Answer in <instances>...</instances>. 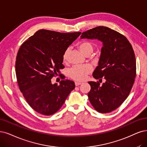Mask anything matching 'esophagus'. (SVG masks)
Listing matches in <instances>:
<instances>
[{"label": "esophagus", "instance_id": "obj_1", "mask_svg": "<svg viewBox=\"0 0 147 147\" xmlns=\"http://www.w3.org/2000/svg\"><path fill=\"white\" fill-rule=\"evenodd\" d=\"M81 84H82V82H75L76 86H78V85H80Z\"/></svg>", "mask_w": 147, "mask_h": 147}]
</instances>
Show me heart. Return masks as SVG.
Masks as SVG:
<instances>
[{"label": "heart", "instance_id": "obj_1", "mask_svg": "<svg viewBox=\"0 0 147 147\" xmlns=\"http://www.w3.org/2000/svg\"><path fill=\"white\" fill-rule=\"evenodd\" d=\"M79 50L85 56H89L93 51V46L91 43L84 42L80 43L78 45ZM69 49H67L63 54V62H66ZM92 71V68L89 65H76L71 68L69 71V76L74 80L78 81H83L87 78V76Z\"/></svg>", "mask_w": 147, "mask_h": 147}]
</instances>
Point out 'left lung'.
I'll use <instances>...</instances> for the list:
<instances>
[{
    "instance_id": "8db88e82",
    "label": "left lung",
    "mask_w": 147,
    "mask_h": 147,
    "mask_svg": "<svg viewBox=\"0 0 147 147\" xmlns=\"http://www.w3.org/2000/svg\"><path fill=\"white\" fill-rule=\"evenodd\" d=\"M81 39H97L103 47L98 66L93 73L99 82H88V99L94 109L101 113L116 110L125 100L134 82L136 62L131 43L123 35L108 27L100 26L83 32Z\"/></svg>"
}]
</instances>
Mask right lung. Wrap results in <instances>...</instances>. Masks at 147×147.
<instances>
[{
  "label": "right lung",
  "instance_id": "obj_1",
  "mask_svg": "<svg viewBox=\"0 0 147 147\" xmlns=\"http://www.w3.org/2000/svg\"><path fill=\"white\" fill-rule=\"evenodd\" d=\"M80 34L40 30L19 48L16 61L19 89L30 106L41 115L56 113L75 88L72 80H62L58 85L51 79L64 68L63 53Z\"/></svg>",
  "mask_w": 147,
  "mask_h": 147
}]
</instances>
